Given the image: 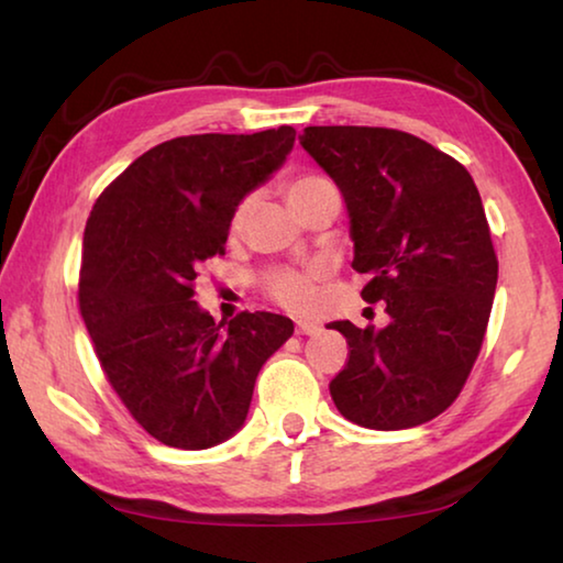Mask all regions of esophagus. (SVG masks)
I'll return each instance as SVG.
<instances>
[{"instance_id":"esophagus-1","label":"esophagus","mask_w":563,"mask_h":563,"mask_svg":"<svg viewBox=\"0 0 563 563\" xmlns=\"http://www.w3.org/2000/svg\"><path fill=\"white\" fill-rule=\"evenodd\" d=\"M320 322H310V320H298L295 322V332L298 335H320Z\"/></svg>"}]
</instances>
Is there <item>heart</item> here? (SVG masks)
<instances>
[{
  "label": "heart",
  "instance_id": "1",
  "mask_svg": "<svg viewBox=\"0 0 563 563\" xmlns=\"http://www.w3.org/2000/svg\"><path fill=\"white\" fill-rule=\"evenodd\" d=\"M322 186H330V180L325 176H318V174H305V176H298L295 180H290V186H288L290 206L298 211L305 198L316 194V190H320ZM251 211H253V196L241 198L231 213V223H228L233 235L243 231V225L247 221V216H251ZM320 275L322 273L318 268H308V271L273 268L263 275L261 283H263V290L268 292V298L283 305V308L302 312V310H310L318 300L316 283L320 280Z\"/></svg>",
  "mask_w": 563,
  "mask_h": 563
}]
</instances>
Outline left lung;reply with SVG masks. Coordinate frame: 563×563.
Returning <instances> with one entry per match:
<instances>
[{
    "instance_id": "1",
    "label": "left lung",
    "mask_w": 563,
    "mask_h": 563,
    "mask_svg": "<svg viewBox=\"0 0 563 563\" xmlns=\"http://www.w3.org/2000/svg\"><path fill=\"white\" fill-rule=\"evenodd\" d=\"M300 144L345 198L362 298L389 316L330 322L350 345L332 402L367 430L430 422L462 393L497 290L479 190L460 161L397 129L308 126Z\"/></svg>"
}]
</instances>
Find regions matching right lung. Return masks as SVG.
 <instances>
[{
	"instance_id": "right-lung-1",
	"label": "right lung",
	"mask_w": 563,
	"mask_h": 563,
	"mask_svg": "<svg viewBox=\"0 0 563 563\" xmlns=\"http://www.w3.org/2000/svg\"><path fill=\"white\" fill-rule=\"evenodd\" d=\"M295 129L198 133L146 151L97 198L84 231L79 310L131 417L178 450L241 430L255 377L292 320L216 322L194 300L198 265L225 253L241 198L292 151Z\"/></svg>"
}]
</instances>
